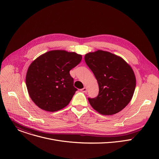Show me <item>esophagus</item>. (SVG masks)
<instances>
[{
    "label": "esophagus",
    "mask_w": 159,
    "mask_h": 159,
    "mask_svg": "<svg viewBox=\"0 0 159 159\" xmlns=\"http://www.w3.org/2000/svg\"><path fill=\"white\" fill-rule=\"evenodd\" d=\"M80 90H81L82 92H83V93H86L87 92V88L86 87H84L83 89H80Z\"/></svg>",
    "instance_id": "obj_1"
}]
</instances>
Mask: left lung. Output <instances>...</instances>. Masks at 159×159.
I'll use <instances>...</instances> for the list:
<instances>
[{"label": "left lung", "instance_id": "8db88e82", "mask_svg": "<svg viewBox=\"0 0 159 159\" xmlns=\"http://www.w3.org/2000/svg\"><path fill=\"white\" fill-rule=\"evenodd\" d=\"M85 61L99 85V94L88 98L90 104L104 115L116 114L130 102L136 87L131 66L121 57L98 50L85 55Z\"/></svg>", "mask_w": 159, "mask_h": 159}]
</instances>
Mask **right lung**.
Returning a JSON list of instances; mask_svg holds the SVG:
<instances>
[{"label": "right lung", "mask_w": 159, "mask_h": 159, "mask_svg": "<svg viewBox=\"0 0 159 159\" xmlns=\"http://www.w3.org/2000/svg\"><path fill=\"white\" fill-rule=\"evenodd\" d=\"M81 60L82 55L74 52L53 50L33 61L28 68L26 84L35 104L50 112L69 104L77 90L70 70Z\"/></svg>", "instance_id": "1"}]
</instances>
